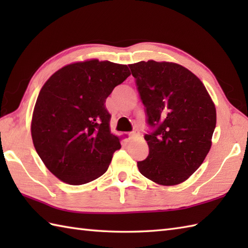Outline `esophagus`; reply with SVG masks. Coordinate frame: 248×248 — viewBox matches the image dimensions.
Segmentation results:
<instances>
[{"label": "esophagus", "instance_id": "34e87169", "mask_svg": "<svg viewBox=\"0 0 248 248\" xmlns=\"http://www.w3.org/2000/svg\"><path fill=\"white\" fill-rule=\"evenodd\" d=\"M139 136V133L138 132H130L129 133V138L131 139V140H134V139H136Z\"/></svg>", "mask_w": 248, "mask_h": 248}]
</instances>
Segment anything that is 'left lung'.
<instances>
[{
    "label": "left lung",
    "mask_w": 248,
    "mask_h": 248,
    "mask_svg": "<svg viewBox=\"0 0 248 248\" xmlns=\"http://www.w3.org/2000/svg\"><path fill=\"white\" fill-rule=\"evenodd\" d=\"M145 107L149 155L138 162L141 175L161 186L186 181L211 148L217 110L202 82L168 62L129 65Z\"/></svg>",
    "instance_id": "1"
}]
</instances>
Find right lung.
<instances>
[{
  "label": "right lung",
  "instance_id": "add662e5",
  "mask_svg": "<svg viewBox=\"0 0 248 248\" xmlns=\"http://www.w3.org/2000/svg\"><path fill=\"white\" fill-rule=\"evenodd\" d=\"M130 75L127 65L91 60L62 67L45 83L34 108L31 139L60 180L81 186L108 170L121 145L110 133L104 103Z\"/></svg>",
  "mask_w": 248,
  "mask_h": 248
}]
</instances>
